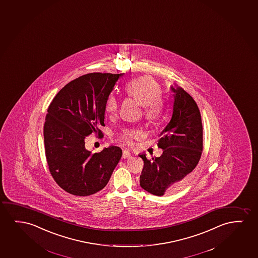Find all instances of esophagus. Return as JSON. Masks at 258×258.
Returning a JSON list of instances; mask_svg holds the SVG:
<instances>
[{
  "instance_id": "1",
  "label": "esophagus",
  "mask_w": 258,
  "mask_h": 258,
  "mask_svg": "<svg viewBox=\"0 0 258 258\" xmlns=\"http://www.w3.org/2000/svg\"><path fill=\"white\" fill-rule=\"evenodd\" d=\"M131 152H128L127 150H124L123 152H122V158L123 159H127V158H131Z\"/></svg>"
}]
</instances>
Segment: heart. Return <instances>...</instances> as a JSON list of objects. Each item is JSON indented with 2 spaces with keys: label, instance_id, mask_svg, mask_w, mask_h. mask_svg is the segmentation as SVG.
I'll use <instances>...</instances> for the list:
<instances>
[{
  "label": "heart",
  "instance_id": "1",
  "mask_svg": "<svg viewBox=\"0 0 258 258\" xmlns=\"http://www.w3.org/2000/svg\"><path fill=\"white\" fill-rule=\"evenodd\" d=\"M127 94L137 99L143 105V113L145 118L152 120L159 116L162 110L161 99L162 90L158 82L154 79L143 77L127 83L126 85ZM119 109V101L113 94H110L106 99L105 110L109 116L116 115ZM142 131L139 130H125L120 135L121 140L131 145L134 139L141 138Z\"/></svg>",
  "mask_w": 258,
  "mask_h": 258
}]
</instances>
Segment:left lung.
Masks as SVG:
<instances>
[{
    "instance_id": "8db88e82",
    "label": "left lung",
    "mask_w": 258,
    "mask_h": 258,
    "mask_svg": "<svg viewBox=\"0 0 258 258\" xmlns=\"http://www.w3.org/2000/svg\"><path fill=\"white\" fill-rule=\"evenodd\" d=\"M171 91L173 112L158 143L162 155L151 159L139 155L144 160L140 186L159 197L183 187L203 152V124L197 103L181 87L171 86Z\"/></svg>"
}]
</instances>
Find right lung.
<instances>
[{
    "label": "right lung",
    "instance_id": "add662e5",
    "mask_svg": "<svg viewBox=\"0 0 258 258\" xmlns=\"http://www.w3.org/2000/svg\"><path fill=\"white\" fill-rule=\"evenodd\" d=\"M122 74L90 73L70 82L53 98L44 124L50 173L62 189L87 197L106 187L122 151L110 146L92 154L85 138L105 126L106 99Z\"/></svg>",
    "mask_w": 258,
    "mask_h": 258
}]
</instances>
